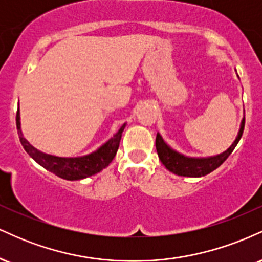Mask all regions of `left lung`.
Instances as JSON below:
<instances>
[{
	"label": "left lung",
	"instance_id": "obj_1",
	"mask_svg": "<svg viewBox=\"0 0 262 262\" xmlns=\"http://www.w3.org/2000/svg\"><path fill=\"white\" fill-rule=\"evenodd\" d=\"M237 79H239V76H237ZM244 125H245V117H243L235 140L231 143L229 148L224 150V151L221 152V154L212 155V156L183 155L181 152L176 151L175 149L171 148L169 144L164 140V138L161 137L160 133L156 134V140H155L156 151H158L159 159H160L162 165H164L167 170L171 171V172L175 173V175L185 176V177L206 176L212 172V171H214L217 167L221 166V165L227 160L228 156L233 152V150L235 149L236 144L239 143L240 138H242L243 132H244Z\"/></svg>",
	"mask_w": 262,
	"mask_h": 262
}]
</instances>
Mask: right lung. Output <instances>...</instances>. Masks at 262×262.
<instances>
[{"instance_id": "add662e5", "label": "right lung", "mask_w": 262, "mask_h": 262, "mask_svg": "<svg viewBox=\"0 0 262 262\" xmlns=\"http://www.w3.org/2000/svg\"><path fill=\"white\" fill-rule=\"evenodd\" d=\"M16 123L19 140L22 143L23 148L28 152V155L35 162H38L40 166H43L45 170L50 171L54 175L68 180V181L86 179V177L96 175V173L106 169L117 154L122 133L124 130L125 125H127V123H124L110 139L104 141L101 146L93 150L92 152L81 156H56L40 151L26 139L22 133V127H20L19 104H18Z\"/></svg>"}]
</instances>
